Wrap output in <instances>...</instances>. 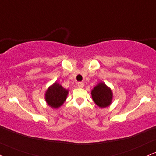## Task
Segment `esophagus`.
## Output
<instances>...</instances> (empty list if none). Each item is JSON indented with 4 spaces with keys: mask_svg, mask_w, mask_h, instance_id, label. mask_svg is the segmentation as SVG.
<instances>
[{
    "mask_svg": "<svg viewBox=\"0 0 156 156\" xmlns=\"http://www.w3.org/2000/svg\"><path fill=\"white\" fill-rule=\"evenodd\" d=\"M78 86L79 88H83L84 83H83V82H79V83H78Z\"/></svg>",
    "mask_w": 156,
    "mask_h": 156,
    "instance_id": "esophagus-1",
    "label": "esophagus"
}]
</instances>
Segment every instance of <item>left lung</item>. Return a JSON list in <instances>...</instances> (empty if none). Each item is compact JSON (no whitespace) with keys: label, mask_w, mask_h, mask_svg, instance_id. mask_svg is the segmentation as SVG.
I'll return each instance as SVG.
<instances>
[{"label":"left lung","mask_w":156,"mask_h":156,"mask_svg":"<svg viewBox=\"0 0 156 156\" xmlns=\"http://www.w3.org/2000/svg\"><path fill=\"white\" fill-rule=\"evenodd\" d=\"M91 97L95 104L99 108H106L111 104L112 92L103 82L99 83L91 91Z\"/></svg>","instance_id":"1"}]
</instances>
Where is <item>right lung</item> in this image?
I'll return each mask as SVG.
<instances>
[{
  "label": "right lung",
  "instance_id": "1",
  "mask_svg": "<svg viewBox=\"0 0 156 156\" xmlns=\"http://www.w3.org/2000/svg\"><path fill=\"white\" fill-rule=\"evenodd\" d=\"M68 90L65 89L60 84L55 82L48 87L45 94L46 102L52 108H59L66 100Z\"/></svg>",
  "mask_w": 156,
  "mask_h": 156
}]
</instances>
